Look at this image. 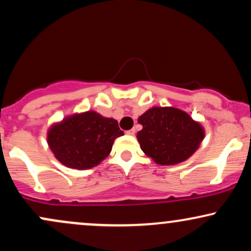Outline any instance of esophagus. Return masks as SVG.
I'll list each match as a JSON object with an SVG mask.
<instances>
[{
	"label": "esophagus",
	"instance_id": "obj_1",
	"mask_svg": "<svg viewBox=\"0 0 251 251\" xmlns=\"http://www.w3.org/2000/svg\"><path fill=\"white\" fill-rule=\"evenodd\" d=\"M126 133H127L128 135H133V134L135 133V129H134V128L129 129V131H127V132H126Z\"/></svg>",
	"mask_w": 251,
	"mask_h": 251
}]
</instances>
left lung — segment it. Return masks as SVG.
I'll use <instances>...</instances> for the list:
<instances>
[{
    "instance_id": "left-lung-1",
    "label": "left lung",
    "mask_w": 251,
    "mask_h": 251,
    "mask_svg": "<svg viewBox=\"0 0 251 251\" xmlns=\"http://www.w3.org/2000/svg\"><path fill=\"white\" fill-rule=\"evenodd\" d=\"M143 126L137 139L143 152L159 165L185 162L200 149L205 129L186 112L176 107L149 108L138 118Z\"/></svg>"
}]
</instances>
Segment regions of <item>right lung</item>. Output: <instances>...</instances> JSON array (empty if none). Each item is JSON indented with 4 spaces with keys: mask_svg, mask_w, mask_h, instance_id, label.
Listing matches in <instances>:
<instances>
[{
    "mask_svg": "<svg viewBox=\"0 0 251 251\" xmlns=\"http://www.w3.org/2000/svg\"><path fill=\"white\" fill-rule=\"evenodd\" d=\"M123 134L116 119L87 111L54 123L47 131V143L62 165L87 170L99 165L111 153L116 138Z\"/></svg>",
    "mask_w": 251,
    "mask_h": 251,
    "instance_id": "add662e5",
    "label": "right lung"
}]
</instances>
